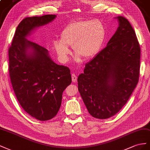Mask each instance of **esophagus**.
<instances>
[{
  "instance_id": "esophagus-1",
  "label": "esophagus",
  "mask_w": 150,
  "mask_h": 150,
  "mask_svg": "<svg viewBox=\"0 0 150 150\" xmlns=\"http://www.w3.org/2000/svg\"><path fill=\"white\" fill-rule=\"evenodd\" d=\"M71 79L74 82H76V80H77V76H76V74H75V73H73L71 74Z\"/></svg>"
}]
</instances>
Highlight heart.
<instances>
[{
  "instance_id": "heart-1",
  "label": "heart",
  "mask_w": 150,
  "mask_h": 150,
  "mask_svg": "<svg viewBox=\"0 0 150 150\" xmlns=\"http://www.w3.org/2000/svg\"><path fill=\"white\" fill-rule=\"evenodd\" d=\"M105 36L104 23L99 19L80 20L68 24L60 33V40L53 42V48L62 62L66 63L71 53L72 46L77 54L76 60L80 57L85 59L93 58L103 44Z\"/></svg>"
}]
</instances>
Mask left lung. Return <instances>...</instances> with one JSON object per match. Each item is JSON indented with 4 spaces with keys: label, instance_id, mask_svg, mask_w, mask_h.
Here are the masks:
<instances>
[{
    "label": "left lung",
    "instance_id": "obj_1",
    "mask_svg": "<svg viewBox=\"0 0 150 150\" xmlns=\"http://www.w3.org/2000/svg\"><path fill=\"white\" fill-rule=\"evenodd\" d=\"M108 45L85 67L78 89L92 117L113 116L125 105L139 81L141 50L134 30L125 17Z\"/></svg>",
    "mask_w": 150,
    "mask_h": 150
}]
</instances>
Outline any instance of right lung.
<instances>
[{
	"mask_svg": "<svg viewBox=\"0 0 150 150\" xmlns=\"http://www.w3.org/2000/svg\"><path fill=\"white\" fill-rule=\"evenodd\" d=\"M56 16L24 18L8 48V71L17 99L25 112L40 121L50 120L57 114L63 92L71 83V77L69 68L53 62L48 50L26 37Z\"/></svg>",
	"mask_w": 150,
	"mask_h": 150,
	"instance_id": "1",
	"label": "right lung"
}]
</instances>
